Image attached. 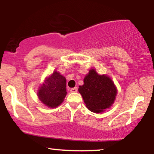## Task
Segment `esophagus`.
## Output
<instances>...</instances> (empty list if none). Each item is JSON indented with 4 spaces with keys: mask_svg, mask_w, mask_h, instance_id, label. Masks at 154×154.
I'll use <instances>...</instances> for the list:
<instances>
[{
    "mask_svg": "<svg viewBox=\"0 0 154 154\" xmlns=\"http://www.w3.org/2000/svg\"><path fill=\"white\" fill-rule=\"evenodd\" d=\"M70 91H71L72 93H77V88L75 87L73 88H71V89H70Z\"/></svg>",
    "mask_w": 154,
    "mask_h": 154,
    "instance_id": "1",
    "label": "esophagus"
}]
</instances>
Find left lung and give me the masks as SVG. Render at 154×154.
<instances>
[{
    "instance_id": "obj_1",
    "label": "left lung",
    "mask_w": 154,
    "mask_h": 154,
    "mask_svg": "<svg viewBox=\"0 0 154 154\" xmlns=\"http://www.w3.org/2000/svg\"><path fill=\"white\" fill-rule=\"evenodd\" d=\"M86 107L92 112L100 113L114 103L117 90L107 75H100L91 69L84 78V85L79 87Z\"/></svg>"
}]
</instances>
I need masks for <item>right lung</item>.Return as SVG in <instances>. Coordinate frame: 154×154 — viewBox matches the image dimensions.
<instances>
[{
  "label": "right lung",
  "mask_w": 154,
  "mask_h": 154,
  "mask_svg": "<svg viewBox=\"0 0 154 154\" xmlns=\"http://www.w3.org/2000/svg\"><path fill=\"white\" fill-rule=\"evenodd\" d=\"M66 95V78L57 71H54L45 78L43 84L39 87L38 92L40 101L50 108L59 106Z\"/></svg>",
  "instance_id": "1"
}]
</instances>
